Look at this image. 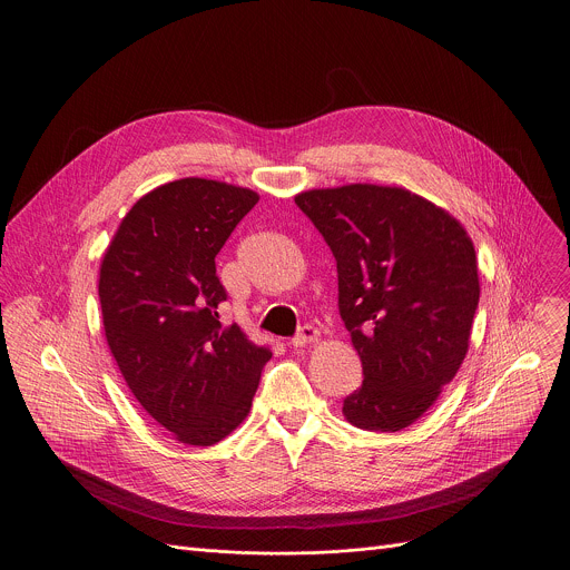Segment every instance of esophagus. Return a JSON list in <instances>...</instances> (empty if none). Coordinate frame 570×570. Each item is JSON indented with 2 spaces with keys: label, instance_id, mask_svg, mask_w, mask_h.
Masks as SVG:
<instances>
[{
  "label": "esophagus",
  "instance_id": "obj_1",
  "mask_svg": "<svg viewBox=\"0 0 570 570\" xmlns=\"http://www.w3.org/2000/svg\"><path fill=\"white\" fill-rule=\"evenodd\" d=\"M317 337H320V331H317L315 326H311V324H304V326L297 331V335L293 337V346H295V348L306 346V344H311V342H317Z\"/></svg>",
  "mask_w": 570,
  "mask_h": 570
}]
</instances>
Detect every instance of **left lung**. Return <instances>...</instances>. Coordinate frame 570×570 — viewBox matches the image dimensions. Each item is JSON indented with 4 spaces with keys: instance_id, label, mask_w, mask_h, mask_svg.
Instances as JSON below:
<instances>
[{
    "instance_id": "8db88e82",
    "label": "left lung",
    "mask_w": 570,
    "mask_h": 570,
    "mask_svg": "<svg viewBox=\"0 0 570 570\" xmlns=\"http://www.w3.org/2000/svg\"><path fill=\"white\" fill-rule=\"evenodd\" d=\"M337 262V306L362 387L344 419L368 432L416 423L470 346L479 268L465 228L405 187L351 183L295 197Z\"/></svg>"
}]
</instances>
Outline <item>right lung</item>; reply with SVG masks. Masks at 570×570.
Listing matches in <instances>:
<instances>
[{"label":"right lung","mask_w":570,"mask_h":570,"mask_svg":"<svg viewBox=\"0 0 570 570\" xmlns=\"http://www.w3.org/2000/svg\"><path fill=\"white\" fill-rule=\"evenodd\" d=\"M259 195L178 178L120 222L100 264L105 337L140 407L176 441L208 448L248 416L271 348L224 326L215 257Z\"/></svg>","instance_id":"add662e5"}]
</instances>
